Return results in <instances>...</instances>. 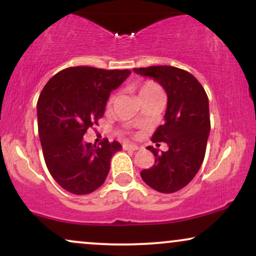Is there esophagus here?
<instances>
[{"instance_id":"34e87169","label":"esophagus","mask_w":256,"mask_h":256,"mask_svg":"<svg viewBox=\"0 0 256 256\" xmlns=\"http://www.w3.org/2000/svg\"><path fill=\"white\" fill-rule=\"evenodd\" d=\"M122 149H125V150H138L140 149V146H134V144H122Z\"/></svg>"}]
</instances>
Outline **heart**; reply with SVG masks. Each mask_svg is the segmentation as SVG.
Segmentation results:
<instances>
[{"label":"heart","instance_id":"heart-1","mask_svg":"<svg viewBox=\"0 0 256 256\" xmlns=\"http://www.w3.org/2000/svg\"><path fill=\"white\" fill-rule=\"evenodd\" d=\"M161 92V89L160 86L156 83H154V82H144L143 84L140 85V88H138V96H140V98H144L146 96H150V95H154V94H158ZM112 101H113V98L110 100V102H108V104H112Z\"/></svg>","mask_w":256,"mask_h":256}]
</instances>
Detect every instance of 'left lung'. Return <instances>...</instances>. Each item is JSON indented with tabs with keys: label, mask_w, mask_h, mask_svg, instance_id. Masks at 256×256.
Listing matches in <instances>:
<instances>
[{
	"label": "left lung",
	"mask_w": 256,
	"mask_h": 256,
	"mask_svg": "<svg viewBox=\"0 0 256 256\" xmlns=\"http://www.w3.org/2000/svg\"><path fill=\"white\" fill-rule=\"evenodd\" d=\"M137 74L152 77L167 94L165 124L160 125L152 140L168 146L155 156L150 168L143 170L140 177L158 192L171 194L183 189L198 172L204 162L210 131V104L207 94L192 73L172 66H150L134 68Z\"/></svg>",
	"instance_id": "obj_1"
}]
</instances>
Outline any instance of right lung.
Masks as SVG:
<instances>
[{
    "label": "right lung",
    "mask_w": 256,
    "mask_h": 256,
    "mask_svg": "<svg viewBox=\"0 0 256 256\" xmlns=\"http://www.w3.org/2000/svg\"><path fill=\"white\" fill-rule=\"evenodd\" d=\"M130 70L68 67L49 79L37 102L38 134L46 165L67 192L86 195L107 178L110 158L122 146L104 140L85 143L88 128L104 114L110 91L130 76Z\"/></svg>",
    "instance_id": "1"
}]
</instances>
